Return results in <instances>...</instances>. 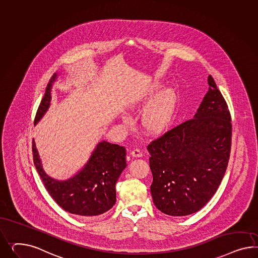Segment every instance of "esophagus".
<instances>
[{"label":"esophagus","instance_id":"obj_1","mask_svg":"<svg viewBox=\"0 0 258 258\" xmlns=\"http://www.w3.org/2000/svg\"><path fill=\"white\" fill-rule=\"evenodd\" d=\"M131 155L134 158H141L143 157V152L140 150L139 148H135L131 152Z\"/></svg>","mask_w":258,"mask_h":258}]
</instances>
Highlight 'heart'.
Masks as SVG:
<instances>
[{"label": "heart", "mask_w": 258, "mask_h": 258, "mask_svg": "<svg viewBox=\"0 0 258 258\" xmlns=\"http://www.w3.org/2000/svg\"><path fill=\"white\" fill-rule=\"evenodd\" d=\"M159 88L160 84H153L144 95L136 98L133 103V108L147 104ZM177 104L178 96L173 88L168 87L158 92L144 109L141 115V125L143 130L151 135L163 133L173 121ZM125 121L128 123V119H125Z\"/></svg>", "instance_id": "1"}]
</instances>
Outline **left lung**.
Instances as JSON below:
<instances>
[{"label":"left lung","mask_w":258,"mask_h":258,"mask_svg":"<svg viewBox=\"0 0 258 258\" xmlns=\"http://www.w3.org/2000/svg\"><path fill=\"white\" fill-rule=\"evenodd\" d=\"M209 88L194 118L148 145L157 209L170 216L197 212L216 192L225 174L232 124L228 106L211 75Z\"/></svg>","instance_id":"obj_1"}]
</instances>
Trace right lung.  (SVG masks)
I'll use <instances>...</instances> for the list:
<instances>
[{
    "label": "right lung",
    "mask_w": 258,
    "mask_h": 258,
    "mask_svg": "<svg viewBox=\"0 0 258 258\" xmlns=\"http://www.w3.org/2000/svg\"><path fill=\"white\" fill-rule=\"evenodd\" d=\"M56 73L50 78L46 93L35 114L36 124L49 109L51 85ZM33 157L37 173L49 195L63 210L82 217L98 216L111 209L116 201L115 184L126 167L125 148L102 141L98 144L84 167L68 180H57L46 174L33 140Z\"/></svg>",
    "instance_id": "obj_1"
}]
</instances>
